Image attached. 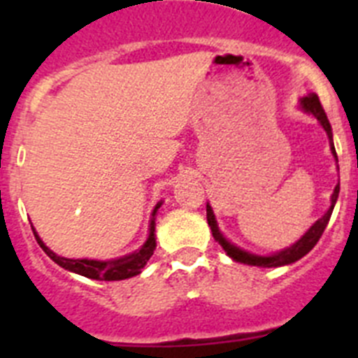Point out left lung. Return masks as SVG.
<instances>
[{"label":"left lung","mask_w":358,"mask_h":358,"mask_svg":"<svg viewBox=\"0 0 358 358\" xmlns=\"http://www.w3.org/2000/svg\"><path fill=\"white\" fill-rule=\"evenodd\" d=\"M299 109L305 110L306 115H312L319 123H321V127L324 129V132H327V136H328V140H330L331 156H334L335 161H337V152H335V147H334L331 125L327 118V113H324V109L321 107V102H319L317 94L308 93L305 98H301V100H299ZM337 170H339V166H337ZM339 189H341V185L337 182V185H335L334 194H331V197H330L331 202H330V208H328V211L322 215L319 220H315V222L308 227V231H306L301 238L297 240V242H294L290 248L281 249V251L273 252V255H267V256L255 255V252H249V251H245V249L235 245V243H231L229 240L222 235V231L218 229L217 218H215L213 208L210 206V202L206 204L208 224H210V227H211L213 238L220 243V248L226 251V255L229 256L231 260L238 262V264L255 265V267H267V268L283 267V265H290V264H294V262L301 260L303 256L308 255V252L314 249V245L319 242V238H321L324 227L328 226V220H330V217H331V211H334L335 202H337V199H339Z\"/></svg>","instance_id":"8db88e82"}]
</instances>
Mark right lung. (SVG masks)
Segmentation results:
<instances>
[{
    "label": "right lung",
    "mask_w": 358,
    "mask_h": 358,
    "mask_svg": "<svg viewBox=\"0 0 358 358\" xmlns=\"http://www.w3.org/2000/svg\"><path fill=\"white\" fill-rule=\"evenodd\" d=\"M163 201H159L156 204V208L152 210V218L148 222V236L145 240V243L140 249H136L134 252L125 256H120V258H113V260H90V258H64V256H59L57 252H53L52 249L46 248V243L41 240V236L37 235L36 227L31 226L34 229V235H36L37 243H39L43 251L55 262L57 265H61L62 268L69 271V273L80 274V276L90 278V280H98V281H120L127 280V278L138 276L141 274L143 267L147 265V262L150 260V256L154 255V249H156V213L161 208Z\"/></svg>",
    "instance_id": "add662e5"
}]
</instances>
